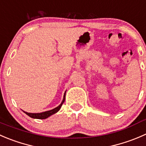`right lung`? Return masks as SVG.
Listing matches in <instances>:
<instances>
[{
	"instance_id": "obj_1",
	"label": "right lung",
	"mask_w": 146,
	"mask_h": 146,
	"mask_svg": "<svg viewBox=\"0 0 146 146\" xmlns=\"http://www.w3.org/2000/svg\"><path fill=\"white\" fill-rule=\"evenodd\" d=\"M65 94H66V92H65ZM65 94H64V99H63L62 102L61 103V104H60L59 106H57V107H56L55 109H52V110L42 112V113H27V112H25V111H24V112L27 115V116H29L30 117H31V118H33V119H47V118H48L49 116H50L51 115L54 114V113H57V112L60 110V108H61V106H62V104L64 102V100H65Z\"/></svg>"
}]
</instances>
